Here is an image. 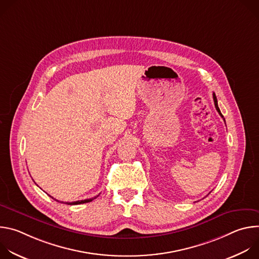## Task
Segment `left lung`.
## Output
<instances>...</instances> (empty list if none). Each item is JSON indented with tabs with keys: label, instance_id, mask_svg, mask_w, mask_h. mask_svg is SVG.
<instances>
[{
	"label": "left lung",
	"instance_id": "left-lung-1",
	"mask_svg": "<svg viewBox=\"0 0 259 259\" xmlns=\"http://www.w3.org/2000/svg\"><path fill=\"white\" fill-rule=\"evenodd\" d=\"M213 100H214V104H215V107H216V110L217 112L219 113V115L224 118V116H223V114L220 113V109H219V107H218V104H217V98H216V96H215V93H213Z\"/></svg>",
	"mask_w": 259,
	"mask_h": 259
}]
</instances>
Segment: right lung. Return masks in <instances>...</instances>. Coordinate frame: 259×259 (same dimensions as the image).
Returning a JSON list of instances; mask_svg holds the SVG:
<instances>
[{
	"instance_id": "add662e5",
	"label": "right lung",
	"mask_w": 259,
	"mask_h": 259,
	"mask_svg": "<svg viewBox=\"0 0 259 259\" xmlns=\"http://www.w3.org/2000/svg\"><path fill=\"white\" fill-rule=\"evenodd\" d=\"M51 197V196H50ZM98 196H96V197H94V198H92V199H86V200H82V201H77V202H71V203H66L67 205H78V204H84V203H89V202H91V201H93L94 199H96ZM52 198V197H51ZM53 199V198H52Z\"/></svg>"
}]
</instances>
